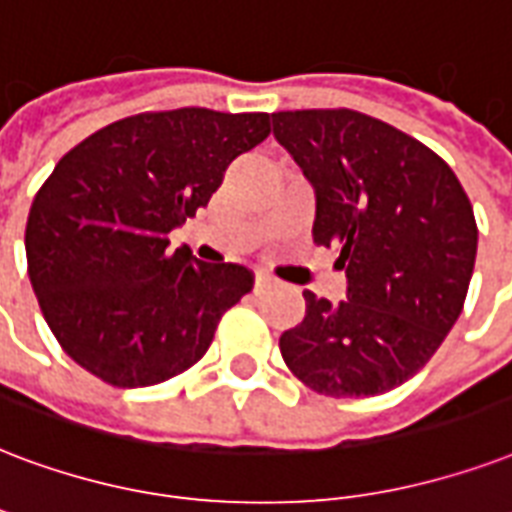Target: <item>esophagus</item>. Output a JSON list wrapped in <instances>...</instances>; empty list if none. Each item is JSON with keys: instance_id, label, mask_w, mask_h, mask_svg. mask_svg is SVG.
Segmentation results:
<instances>
[{"instance_id": "34e87169", "label": "esophagus", "mask_w": 512, "mask_h": 512, "mask_svg": "<svg viewBox=\"0 0 512 512\" xmlns=\"http://www.w3.org/2000/svg\"><path fill=\"white\" fill-rule=\"evenodd\" d=\"M271 287H276V282H273L271 276H265V273H257V276H255V292H265V290H271Z\"/></svg>"}]
</instances>
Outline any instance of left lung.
Masks as SVG:
<instances>
[{
    "label": "left lung",
    "instance_id": "left-lung-1",
    "mask_svg": "<svg viewBox=\"0 0 512 512\" xmlns=\"http://www.w3.org/2000/svg\"><path fill=\"white\" fill-rule=\"evenodd\" d=\"M273 136L317 195L314 241L335 247L346 300L303 292L287 368L330 397L384 395L419 373L462 314L475 252L470 198L440 155L354 109L273 112Z\"/></svg>",
    "mask_w": 512,
    "mask_h": 512
}]
</instances>
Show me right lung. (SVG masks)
I'll return each instance as SVG.
<instances>
[{"label": "right lung", "mask_w": 512, "mask_h": 512, "mask_svg": "<svg viewBox=\"0 0 512 512\" xmlns=\"http://www.w3.org/2000/svg\"><path fill=\"white\" fill-rule=\"evenodd\" d=\"M271 134L268 112L182 107L109 123L56 163L26 222L29 279L45 322L80 368L120 389L201 360L252 271L201 263L169 233Z\"/></svg>", "instance_id": "obj_1"}]
</instances>
